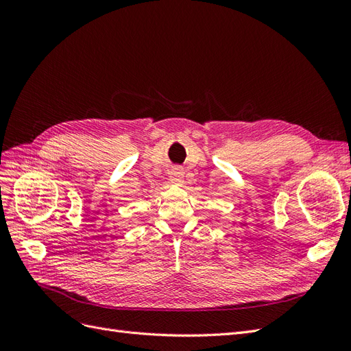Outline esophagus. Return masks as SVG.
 Returning <instances> with one entry per match:
<instances>
[{
    "mask_svg": "<svg viewBox=\"0 0 351 351\" xmlns=\"http://www.w3.org/2000/svg\"><path fill=\"white\" fill-rule=\"evenodd\" d=\"M169 180H171L173 183H176V184H182L183 183V180H184V171L182 168H174L173 171H171V174H169Z\"/></svg>",
    "mask_w": 351,
    "mask_h": 351,
    "instance_id": "esophagus-1",
    "label": "esophagus"
}]
</instances>
